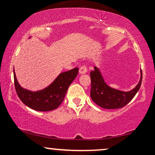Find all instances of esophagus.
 Segmentation results:
<instances>
[{
  "mask_svg": "<svg viewBox=\"0 0 155 155\" xmlns=\"http://www.w3.org/2000/svg\"><path fill=\"white\" fill-rule=\"evenodd\" d=\"M87 72V68L86 66L80 67V68H79V74H86Z\"/></svg>",
  "mask_w": 155,
  "mask_h": 155,
  "instance_id": "34e87169",
  "label": "esophagus"
}]
</instances>
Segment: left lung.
<instances>
[{
	"label": "left lung",
	"mask_w": 155,
	"mask_h": 155,
	"mask_svg": "<svg viewBox=\"0 0 155 155\" xmlns=\"http://www.w3.org/2000/svg\"><path fill=\"white\" fill-rule=\"evenodd\" d=\"M140 79L137 86L129 92H123L108 87L104 81L100 71L97 67L90 71L92 100L97 106L107 109H116L122 108L130 102L139 90L142 81V71H140Z\"/></svg>",
	"instance_id": "left-lung-1"
}]
</instances>
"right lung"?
Instances as JSON below:
<instances>
[{
	"mask_svg": "<svg viewBox=\"0 0 155 155\" xmlns=\"http://www.w3.org/2000/svg\"><path fill=\"white\" fill-rule=\"evenodd\" d=\"M79 68L61 73L47 88L37 92L23 89L17 81L14 69L15 87L21 101L32 109L38 111H49L55 109L62 104L68 89L75 79Z\"/></svg>",
	"mask_w": 155,
	"mask_h": 155,
	"instance_id": "add662e5",
	"label": "right lung"
}]
</instances>
